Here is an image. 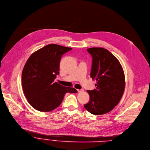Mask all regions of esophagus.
<instances>
[{"label": "esophagus", "instance_id": "esophagus-1", "mask_svg": "<svg viewBox=\"0 0 150 150\" xmlns=\"http://www.w3.org/2000/svg\"><path fill=\"white\" fill-rule=\"evenodd\" d=\"M77 91H78V93H81V92H83V91H84V90H83V89H81V90H77Z\"/></svg>", "mask_w": 150, "mask_h": 150}]
</instances>
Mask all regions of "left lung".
<instances>
[{
    "mask_svg": "<svg viewBox=\"0 0 150 150\" xmlns=\"http://www.w3.org/2000/svg\"><path fill=\"white\" fill-rule=\"evenodd\" d=\"M87 51L92 56L90 76L96 80V88L87 90L90 101L84 105L93 115L110 112L119 103L125 88L123 69L118 59L103 48H90Z\"/></svg>",
    "mask_w": 150,
    "mask_h": 150,
    "instance_id": "obj_1",
    "label": "left lung"
}]
</instances>
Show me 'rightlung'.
Instances as JSON below:
<instances>
[{
	"label": "right lung",
	"instance_id": "right-lung-1",
	"mask_svg": "<svg viewBox=\"0 0 150 150\" xmlns=\"http://www.w3.org/2000/svg\"><path fill=\"white\" fill-rule=\"evenodd\" d=\"M71 50L49 44L33 52L26 62L22 72V87L27 100L35 110L51 111L61 104L66 93H77L75 88L54 81L59 74L62 56Z\"/></svg>",
	"mask_w": 150,
	"mask_h": 150
}]
</instances>
